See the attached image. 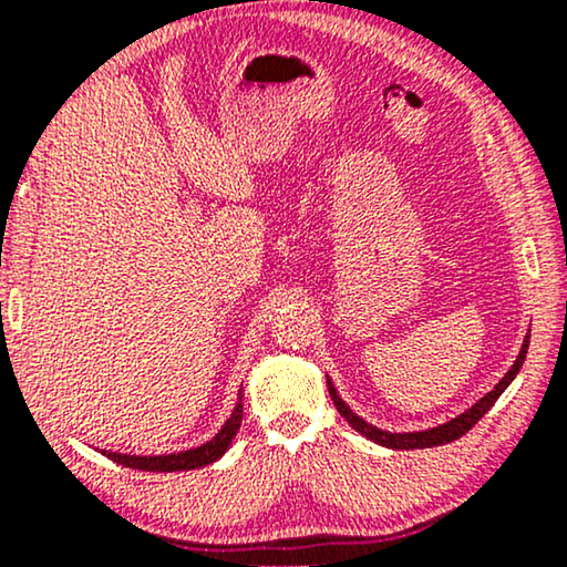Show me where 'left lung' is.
Wrapping results in <instances>:
<instances>
[{"label": "left lung", "instance_id": "8db88e82", "mask_svg": "<svg viewBox=\"0 0 567 567\" xmlns=\"http://www.w3.org/2000/svg\"><path fill=\"white\" fill-rule=\"evenodd\" d=\"M526 348H529V336H526L524 346H522V353L516 355L514 367H511V369H508V374L503 377L501 382L493 386V392H487L483 400H477L475 405H472L470 410H464L462 415H456L454 421H449V423H444V425H436V429H429V431H415V433H390V431L377 429V425H371V423L363 421V417L355 415L353 410L348 408L346 402L338 398L336 386H332L330 379H328V390H330V398H332V402H336L338 413L343 415L346 421L351 423L353 429L361 433V436H367V439H371V441H377V444H382V446H386V449H431V446L449 444V441H456L460 436H464V433H467V431L472 429V425H475V423L480 421V417H483V415L487 413V410H491V408L495 405V400L501 398L503 390H506V386H508L511 382H514V377L518 374V369H522V363H524V359H526Z\"/></svg>", "mask_w": 567, "mask_h": 567}]
</instances>
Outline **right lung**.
Returning a JSON list of instances; mask_svg holds the SVG:
<instances>
[{
	"instance_id": "1",
	"label": "right lung",
	"mask_w": 567,
	"mask_h": 567,
	"mask_svg": "<svg viewBox=\"0 0 567 567\" xmlns=\"http://www.w3.org/2000/svg\"><path fill=\"white\" fill-rule=\"evenodd\" d=\"M239 423H243V392H239L235 413L229 415V421L221 425V431L216 433L212 441H206L204 446L188 449V452L177 454H162V456H134V454H118V452H103L107 460L123 464V467L142 470V472H183V470H198L206 467L219 460V456L227 452L231 439L237 436Z\"/></svg>"
}]
</instances>
